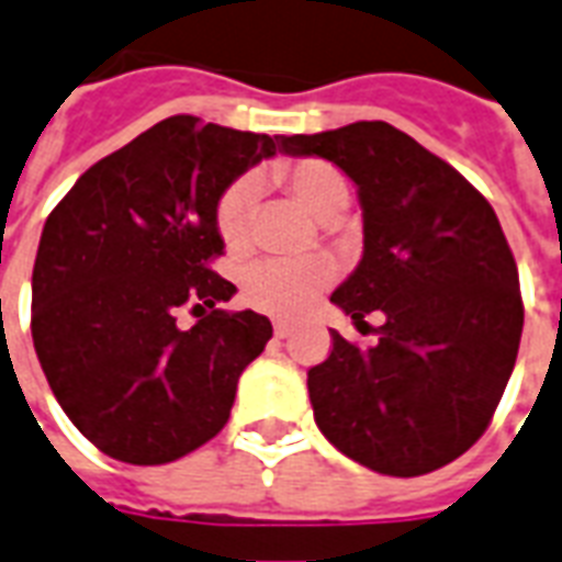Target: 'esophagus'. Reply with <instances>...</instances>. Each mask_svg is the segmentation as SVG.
Segmentation results:
<instances>
[{
    "label": "esophagus",
    "mask_w": 562,
    "mask_h": 562,
    "mask_svg": "<svg viewBox=\"0 0 562 562\" xmlns=\"http://www.w3.org/2000/svg\"><path fill=\"white\" fill-rule=\"evenodd\" d=\"M290 335H293V326H290L286 319H276V337H281V340H284V337H290Z\"/></svg>",
    "instance_id": "obj_1"
}]
</instances>
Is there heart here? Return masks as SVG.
I'll list each match as a JSON object with an SVG mask.
<instances>
[{
  "instance_id": "obj_1",
  "label": "heart",
  "mask_w": 562,
  "mask_h": 562,
  "mask_svg": "<svg viewBox=\"0 0 562 562\" xmlns=\"http://www.w3.org/2000/svg\"><path fill=\"white\" fill-rule=\"evenodd\" d=\"M281 183L319 222H331L349 204V186L344 175L319 159H302L278 168ZM257 183L251 177H239L227 186L216 204V227L222 243L231 251L248 246L251 222H255ZM335 281V263L326 257H305V260H284V257H263L243 272V293L255 307L266 314L296 316L314 305V299Z\"/></svg>"
}]
</instances>
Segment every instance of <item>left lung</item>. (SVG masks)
<instances>
[{
  "label": "left lung",
  "instance_id": "8db88e82",
  "mask_svg": "<svg viewBox=\"0 0 562 562\" xmlns=\"http://www.w3.org/2000/svg\"><path fill=\"white\" fill-rule=\"evenodd\" d=\"M358 186L364 255L331 293L356 323L382 311L373 346L331 331L307 370L319 432L387 476H420L486 432L516 367L525 307L518 269L486 198L385 121L290 136Z\"/></svg>",
  "mask_w": 562,
  "mask_h": 562
}]
</instances>
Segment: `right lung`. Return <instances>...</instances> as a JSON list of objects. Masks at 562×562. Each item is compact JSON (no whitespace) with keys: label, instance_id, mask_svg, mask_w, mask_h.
Wrapping results in <instances>:
<instances>
[{"label":"right lung","instance_id":"add662e5","mask_svg":"<svg viewBox=\"0 0 562 562\" xmlns=\"http://www.w3.org/2000/svg\"><path fill=\"white\" fill-rule=\"evenodd\" d=\"M175 115L79 177L49 213L32 272V340L58 406L105 457L166 465L222 432L236 382L272 337L236 286L216 204L236 177L284 150ZM199 316L176 326L179 307Z\"/></svg>","mask_w":562,"mask_h":562}]
</instances>
